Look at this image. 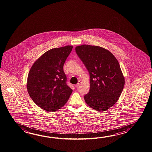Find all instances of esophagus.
Here are the masks:
<instances>
[{
	"instance_id": "obj_1",
	"label": "esophagus",
	"mask_w": 152,
	"mask_h": 152,
	"mask_svg": "<svg viewBox=\"0 0 152 152\" xmlns=\"http://www.w3.org/2000/svg\"><path fill=\"white\" fill-rule=\"evenodd\" d=\"M81 83V81L80 80L79 81L77 84L75 85V87H78L79 86H80V85Z\"/></svg>"
}]
</instances>
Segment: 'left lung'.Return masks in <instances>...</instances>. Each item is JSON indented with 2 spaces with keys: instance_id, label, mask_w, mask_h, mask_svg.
<instances>
[{
  "instance_id": "obj_1",
  "label": "left lung",
  "mask_w": 152,
  "mask_h": 152,
  "mask_svg": "<svg viewBox=\"0 0 152 152\" xmlns=\"http://www.w3.org/2000/svg\"><path fill=\"white\" fill-rule=\"evenodd\" d=\"M75 51L90 73V87L84 99L88 106L103 112L116 103L125 79L116 58L106 49L96 45H77Z\"/></svg>"
}]
</instances>
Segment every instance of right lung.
Returning a JSON list of instances; mask_svg holds the SVG:
<instances>
[{
    "instance_id": "right-lung-1",
    "label": "right lung",
    "mask_w": 152,
    "mask_h": 152,
    "mask_svg": "<svg viewBox=\"0 0 152 152\" xmlns=\"http://www.w3.org/2000/svg\"><path fill=\"white\" fill-rule=\"evenodd\" d=\"M73 48L66 45L45 52L33 64L26 87L30 97L42 109L54 112L67 103L72 90L66 84L64 65Z\"/></svg>"
}]
</instances>
